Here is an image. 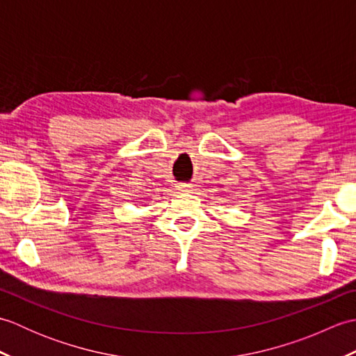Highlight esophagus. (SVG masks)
<instances>
[{"mask_svg": "<svg viewBox=\"0 0 356 356\" xmlns=\"http://www.w3.org/2000/svg\"><path fill=\"white\" fill-rule=\"evenodd\" d=\"M177 188H179V191H182V193H190L193 190V186L190 184H180Z\"/></svg>", "mask_w": 356, "mask_h": 356, "instance_id": "1", "label": "esophagus"}]
</instances>
